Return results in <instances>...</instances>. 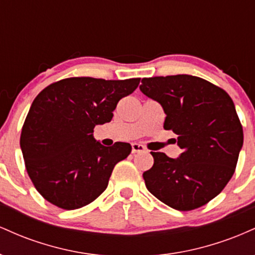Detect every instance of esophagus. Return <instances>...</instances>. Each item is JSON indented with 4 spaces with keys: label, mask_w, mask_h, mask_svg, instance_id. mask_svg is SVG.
I'll list each match as a JSON object with an SVG mask.
<instances>
[{
    "label": "esophagus",
    "mask_w": 255,
    "mask_h": 255,
    "mask_svg": "<svg viewBox=\"0 0 255 255\" xmlns=\"http://www.w3.org/2000/svg\"><path fill=\"white\" fill-rule=\"evenodd\" d=\"M145 147L140 144H131V152L133 153H137V152H145Z\"/></svg>",
    "instance_id": "obj_1"
}]
</instances>
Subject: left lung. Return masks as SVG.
I'll return each mask as SVG.
<instances>
[{
	"label": "left lung",
	"mask_w": 255,
	"mask_h": 255,
	"mask_svg": "<svg viewBox=\"0 0 255 255\" xmlns=\"http://www.w3.org/2000/svg\"><path fill=\"white\" fill-rule=\"evenodd\" d=\"M140 90L163 107L164 129L177 135L176 159L151 152L153 165L142 177L162 203L191 211L224 189L235 172L244 129L230 96L205 79L178 74L144 78Z\"/></svg>",
	"instance_id": "obj_1"
}]
</instances>
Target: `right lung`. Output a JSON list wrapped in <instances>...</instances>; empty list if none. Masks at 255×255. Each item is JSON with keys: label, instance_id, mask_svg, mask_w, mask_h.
Returning a JSON list of instances; mask_svg holds the SVG:
<instances>
[{"label": "right lung", "instance_id": "obj_1", "mask_svg": "<svg viewBox=\"0 0 255 255\" xmlns=\"http://www.w3.org/2000/svg\"><path fill=\"white\" fill-rule=\"evenodd\" d=\"M139 84L140 78L80 77L40 91L25 119L20 147L28 176L45 200L77 210L105 191L114 166L128 157L131 146H103L93 137V128L110 122L120 99Z\"/></svg>", "mask_w": 255, "mask_h": 255}]
</instances>
